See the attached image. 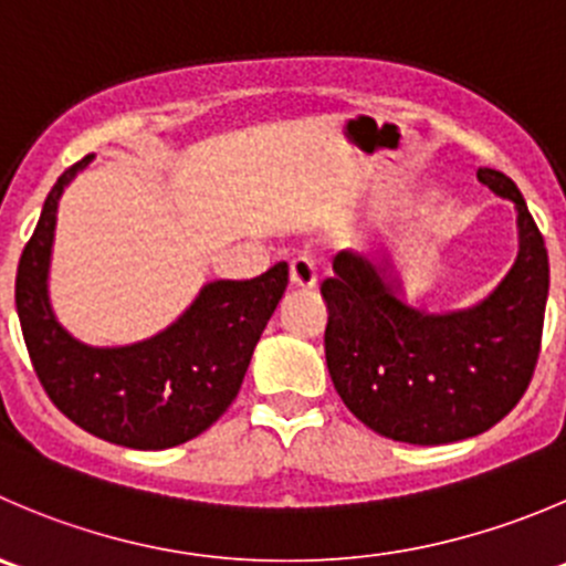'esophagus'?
<instances>
[{
	"instance_id": "obj_1",
	"label": "esophagus",
	"mask_w": 566,
	"mask_h": 566,
	"mask_svg": "<svg viewBox=\"0 0 566 566\" xmlns=\"http://www.w3.org/2000/svg\"><path fill=\"white\" fill-rule=\"evenodd\" d=\"M290 282H293V287H301V290L315 287L317 284L315 262L306 260V256H295V260L290 262Z\"/></svg>"
}]
</instances>
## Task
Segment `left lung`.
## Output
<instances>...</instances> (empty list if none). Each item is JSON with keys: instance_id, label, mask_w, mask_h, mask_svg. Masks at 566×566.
Returning <instances> with one entry per match:
<instances>
[{"instance_id": "left-lung-1", "label": "left lung", "mask_w": 566, "mask_h": 566, "mask_svg": "<svg viewBox=\"0 0 566 566\" xmlns=\"http://www.w3.org/2000/svg\"><path fill=\"white\" fill-rule=\"evenodd\" d=\"M479 182L517 207L520 254L479 306L429 315L403 304L370 256L339 251L323 279L326 365L367 429L395 442L446 446L484 434L528 389L545 326L547 249L517 185L481 168Z\"/></svg>"}]
</instances>
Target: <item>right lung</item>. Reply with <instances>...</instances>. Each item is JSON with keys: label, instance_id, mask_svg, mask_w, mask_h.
<instances>
[{"label": "right lung", "instance_id": "right-lung-1", "mask_svg": "<svg viewBox=\"0 0 566 566\" xmlns=\"http://www.w3.org/2000/svg\"><path fill=\"white\" fill-rule=\"evenodd\" d=\"M65 168L43 201L15 273V310L35 376L87 434L137 451L182 446L238 398L251 354L287 287V262L245 282H212L174 326L126 348L82 345L54 321L46 295L57 201L80 168Z\"/></svg>", "mask_w": 566, "mask_h": 566}]
</instances>
